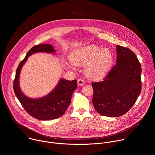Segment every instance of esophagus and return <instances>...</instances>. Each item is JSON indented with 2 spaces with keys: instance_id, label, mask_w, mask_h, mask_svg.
I'll use <instances>...</instances> for the list:
<instances>
[{
  "instance_id": "34e87169",
  "label": "esophagus",
  "mask_w": 155,
  "mask_h": 155,
  "mask_svg": "<svg viewBox=\"0 0 155 155\" xmlns=\"http://www.w3.org/2000/svg\"><path fill=\"white\" fill-rule=\"evenodd\" d=\"M77 83H78V84L79 86H83L84 84V81L83 79H81V78H79L77 80Z\"/></svg>"
}]
</instances>
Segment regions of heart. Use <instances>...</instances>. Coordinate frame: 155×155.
Returning a JSON list of instances; mask_svg holds the SVG:
<instances>
[{
    "label": "heart",
    "instance_id": "heart-1",
    "mask_svg": "<svg viewBox=\"0 0 155 155\" xmlns=\"http://www.w3.org/2000/svg\"><path fill=\"white\" fill-rule=\"evenodd\" d=\"M71 62L77 66H84V72L87 77L94 80L104 78L111 69L114 56L108 49L90 45L78 49L69 56ZM67 69L72 66L65 64Z\"/></svg>",
    "mask_w": 155,
    "mask_h": 155
}]
</instances>
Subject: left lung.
I'll return each instance as SVG.
<instances>
[{
  "label": "left lung",
  "instance_id": "left-lung-1",
  "mask_svg": "<svg viewBox=\"0 0 155 155\" xmlns=\"http://www.w3.org/2000/svg\"><path fill=\"white\" fill-rule=\"evenodd\" d=\"M117 64L103 81L92 83L93 104L101 115L118 117L127 112L142 90L141 65L130 49L117 45Z\"/></svg>",
  "mask_w": 155,
  "mask_h": 155
}]
</instances>
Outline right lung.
Instances as JSON below:
<instances>
[{
	"label": "right lung",
	"instance_id": "obj_1",
	"mask_svg": "<svg viewBox=\"0 0 155 155\" xmlns=\"http://www.w3.org/2000/svg\"><path fill=\"white\" fill-rule=\"evenodd\" d=\"M55 51L50 44H41L33 47L19 63L13 81L14 92L22 106L30 115L40 120H54L64 115L71 104L73 92L77 89V80L69 81L61 78L56 87L48 94L38 99H31L21 91L19 85L20 72L28 57L32 54L38 52L54 53Z\"/></svg>",
	"mask_w": 155,
	"mask_h": 155
}]
</instances>
